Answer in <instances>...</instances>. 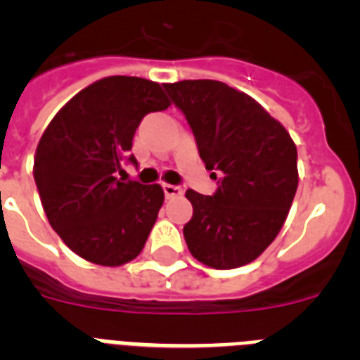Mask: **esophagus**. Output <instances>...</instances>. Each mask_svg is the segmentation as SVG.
<instances>
[{"label": "esophagus", "instance_id": "esophagus-1", "mask_svg": "<svg viewBox=\"0 0 360 360\" xmlns=\"http://www.w3.org/2000/svg\"><path fill=\"white\" fill-rule=\"evenodd\" d=\"M164 195L165 198H176V196H182V187L180 186H171V184H164Z\"/></svg>", "mask_w": 360, "mask_h": 360}]
</instances>
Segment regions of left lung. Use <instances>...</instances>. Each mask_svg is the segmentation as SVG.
<instances>
[{
    "mask_svg": "<svg viewBox=\"0 0 360 360\" xmlns=\"http://www.w3.org/2000/svg\"><path fill=\"white\" fill-rule=\"evenodd\" d=\"M164 88L186 115L205 169L221 174L212 196L187 189L189 252L211 269L247 265L276 240L290 211L299 182L294 141L262 104L225 82Z\"/></svg>",
    "mask_w": 360,
    "mask_h": 360,
    "instance_id": "1",
    "label": "left lung"
}]
</instances>
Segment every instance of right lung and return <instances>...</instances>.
<instances>
[{
	"label": "right lung",
	"mask_w": 360,
	"mask_h": 360,
	"mask_svg": "<svg viewBox=\"0 0 360 360\" xmlns=\"http://www.w3.org/2000/svg\"><path fill=\"white\" fill-rule=\"evenodd\" d=\"M158 82L111 75L86 86L57 111L34 158V180L50 225L86 262L135 259L164 203L158 184L122 182L141 120L169 108Z\"/></svg>",
	"instance_id": "1"
}]
</instances>
